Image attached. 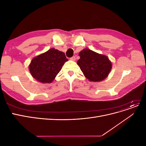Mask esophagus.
Segmentation results:
<instances>
[{
  "instance_id": "obj_1",
  "label": "esophagus",
  "mask_w": 146,
  "mask_h": 146,
  "mask_svg": "<svg viewBox=\"0 0 146 146\" xmlns=\"http://www.w3.org/2000/svg\"><path fill=\"white\" fill-rule=\"evenodd\" d=\"M70 60H72V61H75L76 60V56H72L71 58H70Z\"/></svg>"
}]
</instances>
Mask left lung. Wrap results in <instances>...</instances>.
Segmentation results:
<instances>
[{
  "label": "left lung",
  "instance_id": "1",
  "mask_svg": "<svg viewBox=\"0 0 146 146\" xmlns=\"http://www.w3.org/2000/svg\"><path fill=\"white\" fill-rule=\"evenodd\" d=\"M80 58L77 64L84 76L91 82H100L107 77L112 68L108 57L99 54L89 48H85L79 53Z\"/></svg>",
  "mask_w": 146,
  "mask_h": 146
}]
</instances>
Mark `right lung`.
<instances>
[{
	"mask_svg": "<svg viewBox=\"0 0 146 146\" xmlns=\"http://www.w3.org/2000/svg\"><path fill=\"white\" fill-rule=\"evenodd\" d=\"M67 61L64 53L52 48L33 58L29 65V70L37 81L49 83Z\"/></svg>",
	"mask_w": 146,
	"mask_h": 146,
	"instance_id": "add662e5",
	"label": "right lung"
}]
</instances>
